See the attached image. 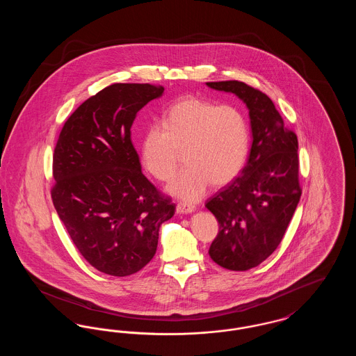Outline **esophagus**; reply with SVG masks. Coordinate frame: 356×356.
Returning a JSON list of instances; mask_svg holds the SVG:
<instances>
[{"instance_id": "34e87169", "label": "esophagus", "mask_w": 356, "mask_h": 356, "mask_svg": "<svg viewBox=\"0 0 356 356\" xmlns=\"http://www.w3.org/2000/svg\"><path fill=\"white\" fill-rule=\"evenodd\" d=\"M177 213H192L195 211V205H188L186 203H179L176 205Z\"/></svg>"}]
</instances>
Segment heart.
<instances>
[{
    "mask_svg": "<svg viewBox=\"0 0 356 356\" xmlns=\"http://www.w3.org/2000/svg\"><path fill=\"white\" fill-rule=\"evenodd\" d=\"M248 149V124L237 108L188 96L165 111L163 127L147 128L141 161L156 180L167 183L183 153L186 168L168 191L180 200L195 203L211 183L224 186L234 181L244 168Z\"/></svg>",
    "mask_w": 356,
    "mask_h": 356,
    "instance_id": "heart-1",
    "label": "heart"
}]
</instances>
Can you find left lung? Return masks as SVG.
Here are the masks:
<instances>
[{"instance_id": "left-lung-1", "label": "left lung", "mask_w": 356, "mask_h": 356, "mask_svg": "<svg viewBox=\"0 0 356 356\" xmlns=\"http://www.w3.org/2000/svg\"><path fill=\"white\" fill-rule=\"evenodd\" d=\"M207 85L235 93L250 109L254 140L248 161L205 204L219 222L211 259L225 270L247 271L277 248L300 200L298 137L261 90L241 81Z\"/></svg>"}]
</instances>
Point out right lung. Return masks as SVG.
Instances as JSON below:
<instances>
[{
	"mask_svg": "<svg viewBox=\"0 0 356 356\" xmlns=\"http://www.w3.org/2000/svg\"><path fill=\"white\" fill-rule=\"evenodd\" d=\"M161 85L112 84L65 121L53 153L51 200L73 244L96 270L128 276L156 254L175 204L143 175L131 140L137 112Z\"/></svg>",
	"mask_w": 356,
	"mask_h": 356,
	"instance_id": "add662e5",
	"label": "right lung"
}]
</instances>
